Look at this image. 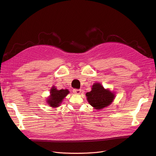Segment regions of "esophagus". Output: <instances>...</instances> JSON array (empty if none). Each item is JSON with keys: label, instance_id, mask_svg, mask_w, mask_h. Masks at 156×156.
I'll return each instance as SVG.
<instances>
[{"label": "esophagus", "instance_id": "34e87169", "mask_svg": "<svg viewBox=\"0 0 156 156\" xmlns=\"http://www.w3.org/2000/svg\"><path fill=\"white\" fill-rule=\"evenodd\" d=\"M73 91L76 94H81V89H74Z\"/></svg>", "mask_w": 156, "mask_h": 156}]
</instances>
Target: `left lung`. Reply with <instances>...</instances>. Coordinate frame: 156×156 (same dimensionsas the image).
I'll list each match as a JSON object with an SVG mask.
<instances>
[{"label": "left lung", "instance_id": "obj_1", "mask_svg": "<svg viewBox=\"0 0 156 156\" xmlns=\"http://www.w3.org/2000/svg\"><path fill=\"white\" fill-rule=\"evenodd\" d=\"M88 103L95 109H101L109 106L114 99L115 95L109 90L105 89L99 83L92 85V90L86 94Z\"/></svg>", "mask_w": 156, "mask_h": 156}]
</instances>
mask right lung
Instances as JSON below:
<instances>
[{"instance_id":"right-lung-1","label":"right lung","mask_w":156,"mask_h":156,"mask_svg":"<svg viewBox=\"0 0 156 156\" xmlns=\"http://www.w3.org/2000/svg\"><path fill=\"white\" fill-rule=\"evenodd\" d=\"M50 92L51 95L48 97L47 102L51 107L54 108L59 107L64 97L69 93L68 89L57 90L55 87H52Z\"/></svg>"}]
</instances>
